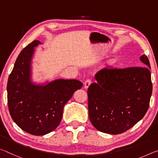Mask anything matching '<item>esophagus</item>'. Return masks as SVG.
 <instances>
[{
  "label": "esophagus",
  "instance_id": "obj_1",
  "mask_svg": "<svg viewBox=\"0 0 158 158\" xmlns=\"http://www.w3.org/2000/svg\"><path fill=\"white\" fill-rule=\"evenodd\" d=\"M91 84V81L90 79H86L84 82V88L85 89H88L90 85Z\"/></svg>",
  "mask_w": 158,
  "mask_h": 158
}]
</instances>
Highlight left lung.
<instances>
[{"label":"left lung","instance_id":"obj_1","mask_svg":"<svg viewBox=\"0 0 158 158\" xmlns=\"http://www.w3.org/2000/svg\"><path fill=\"white\" fill-rule=\"evenodd\" d=\"M140 60L145 67H106L95 74L97 82L88 89V106L90 121L98 131L122 134L146 114L152 89L151 65L146 55Z\"/></svg>","mask_w":158,"mask_h":158}]
</instances>
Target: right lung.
<instances>
[{
    "label": "right lung",
    "mask_w": 158,
    "mask_h": 158,
    "mask_svg": "<svg viewBox=\"0 0 158 158\" xmlns=\"http://www.w3.org/2000/svg\"><path fill=\"white\" fill-rule=\"evenodd\" d=\"M35 40L22 50L7 85V105L13 121L23 131L35 136L50 133L60 123L63 107L83 84L77 79H58L37 84L32 79Z\"/></svg>",
    "instance_id": "1"
}]
</instances>
